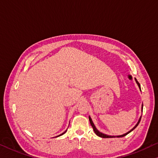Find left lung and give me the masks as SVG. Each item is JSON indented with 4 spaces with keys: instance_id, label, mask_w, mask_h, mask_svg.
<instances>
[{
    "instance_id": "8db88e82",
    "label": "left lung",
    "mask_w": 158,
    "mask_h": 158,
    "mask_svg": "<svg viewBox=\"0 0 158 158\" xmlns=\"http://www.w3.org/2000/svg\"><path fill=\"white\" fill-rule=\"evenodd\" d=\"M135 82H136V83L138 84V87H139V88H140V85L139 82H138L137 81V80L135 79ZM143 104H142V111H143ZM140 119H141V117H140V118H139V120H138V123H136V125H135V127H133L131 130L127 132V133H124V134H123V135H116V136H114V135H106V134H104V133H102L99 132V131H98V130L97 129V128H96L95 126L94 125V123H93V121H92V119H91L90 116H89V123H90V124H91V126H92V127H93V130H94V132L96 133V135H98V136L101 137V138H115V137L120 138V137H123V136H125V135H127L128 134V133H129L130 132H131L133 129H135V128L138 127V125L139 124V123H140Z\"/></svg>"
}]
</instances>
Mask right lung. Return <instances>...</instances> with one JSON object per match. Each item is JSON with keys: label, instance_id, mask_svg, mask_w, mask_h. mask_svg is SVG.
Returning <instances> with one entry per match:
<instances>
[{"label": "right lung", "instance_id": "obj_1", "mask_svg": "<svg viewBox=\"0 0 158 158\" xmlns=\"http://www.w3.org/2000/svg\"><path fill=\"white\" fill-rule=\"evenodd\" d=\"M66 131H67V130H65V131H64V133H61V134H60L59 135H57V136H56V137H59V136H60V135H62L63 134H64V133H65V132H66Z\"/></svg>", "mask_w": 158, "mask_h": 158}]
</instances>
